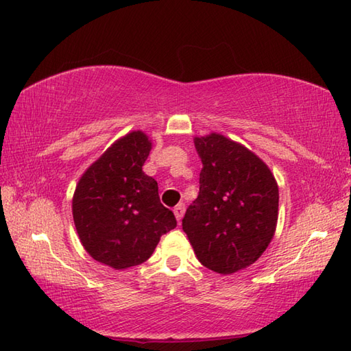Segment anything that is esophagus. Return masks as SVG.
Instances as JSON below:
<instances>
[{
    "mask_svg": "<svg viewBox=\"0 0 351 351\" xmlns=\"http://www.w3.org/2000/svg\"><path fill=\"white\" fill-rule=\"evenodd\" d=\"M184 213H185V205L184 204H178L175 208H173V214L178 221H181V219L184 217Z\"/></svg>",
    "mask_w": 351,
    "mask_h": 351,
    "instance_id": "1",
    "label": "esophagus"
}]
</instances>
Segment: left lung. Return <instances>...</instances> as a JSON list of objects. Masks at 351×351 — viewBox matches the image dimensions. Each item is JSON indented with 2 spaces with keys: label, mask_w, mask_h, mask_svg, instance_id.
Masks as SVG:
<instances>
[{
  "label": "left lung",
  "mask_w": 351,
  "mask_h": 351,
  "mask_svg": "<svg viewBox=\"0 0 351 351\" xmlns=\"http://www.w3.org/2000/svg\"><path fill=\"white\" fill-rule=\"evenodd\" d=\"M204 169L182 229L200 264L230 274L263 255L278 225L279 189L267 164L221 134L195 138Z\"/></svg>",
  "instance_id": "left-lung-1"
}]
</instances>
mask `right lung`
I'll use <instances>...</instances> for the list:
<instances>
[{
  "instance_id": "right-lung-1",
  "label": "right lung",
  "mask_w": 351,
  "mask_h": 351,
  "mask_svg": "<svg viewBox=\"0 0 351 351\" xmlns=\"http://www.w3.org/2000/svg\"><path fill=\"white\" fill-rule=\"evenodd\" d=\"M152 149L145 132L114 141L83 176L72 199L77 232L88 255L116 270L143 264L176 219L158 184L141 170Z\"/></svg>"
}]
</instances>
